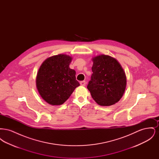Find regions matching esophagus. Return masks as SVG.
I'll list each match as a JSON object with an SVG mask.
<instances>
[{
  "label": "esophagus",
  "mask_w": 159,
  "mask_h": 159,
  "mask_svg": "<svg viewBox=\"0 0 159 159\" xmlns=\"http://www.w3.org/2000/svg\"><path fill=\"white\" fill-rule=\"evenodd\" d=\"M80 84L82 85V86H86V82L85 81H81L80 82Z\"/></svg>",
  "instance_id": "esophagus-1"
}]
</instances>
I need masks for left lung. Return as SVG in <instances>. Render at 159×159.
Returning a JSON list of instances; mask_svg holds the SVG:
<instances>
[{
	"label": "left lung",
	"mask_w": 159,
	"mask_h": 159,
	"mask_svg": "<svg viewBox=\"0 0 159 159\" xmlns=\"http://www.w3.org/2000/svg\"><path fill=\"white\" fill-rule=\"evenodd\" d=\"M92 61L93 73L87 88L99 106L113 105L125 91V73L117 60L109 55H100L93 57Z\"/></svg>",
	"instance_id": "1"
}]
</instances>
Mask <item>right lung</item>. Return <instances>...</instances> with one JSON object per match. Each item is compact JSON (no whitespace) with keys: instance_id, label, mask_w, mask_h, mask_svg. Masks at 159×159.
I'll use <instances>...</instances> for the list:
<instances>
[{"instance_id":"1","label":"right lung","mask_w":159,"mask_h":159,"mask_svg":"<svg viewBox=\"0 0 159 159\" xmlns=\"http://www.w3.org/2000/svg\"><path fill=\"white\" fill-rule=\"evenodd\" d=\"M72 58L66 54L49 57L39 69L36 87L41 97L52 106L65 102L77 86L76 71L69 67Z\"/></svg>"}]
</instances>
